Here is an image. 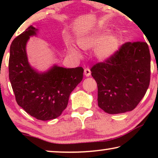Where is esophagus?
Segmentation results:
<instances>
[{
    "label": "esophagus",
    "instance_id": "obj_1",
    "mask_svg": "<svg viewBox=\"0 0 158 158\" xmlns=\"http://www.w3.org/2000/svg\"><path fill=\"white\" fill-rule=\"evenodd\" d=\"M90 70L89 68H85V70H84V75H85L86 77H89L90 75Z\"/></svg>",
    "mask_w": 158,
    "mask_h": 158
}]
</instances>
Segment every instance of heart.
<instances>
[{
  "instance_id": "1",
  "label": "heart",
  "mask_w": 158,
  "mask_h": 158,
  "mask_svg": "<svg viewBox=\"0 0 158 158\" xmlns=\"http://www.w3.org/2000/svg\"><path fill=\"white\" fill-rule=\"evenodd\" d=\"M77 44L83 49L98 45L96 49V55L101 61H106L115 54L119 47V40L115 35H110L105 38L104 34H95L89 37L78 39ZM68 49L77 57H81V54L75 47L69 45Z\"/></svg>"
}]
</instances>
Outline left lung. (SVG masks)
<instances>
[{"mask_svg": "<svg viewBox=\"0 0 158 158\" xmlns=\"http://www.w3.org/2000/svg\"><path fill=\"white\" fill-rule=\"evenodd\" d=\"M98 85V105L110 114L132 111L150 81V54L146 42H126L109 60L90 69Z\"/></svg>", "mask_w": 158, "mask_h": 158, "instance_id": "obj_1", "label": "left lung"}]
</instances>
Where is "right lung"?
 <instances>
[{
  "mask_svg": "<svg viewBox=\"0 0 158 158\" xmlns=\"http://www.w3.org/2000/svg\"><path fill=\"white\" fill-rule=\"evenodd\" d=\"M37 29L30 26L13 41L8 62L9 80L19 106L36 119L57 118L66 109L71 92L81 83L83 68L54 65L39 73L30 65L26 46Z\"/></svg>",
  "mask_w": 158,
  "mask_h": 158,
  "instance_id": "1",
  "label": "right lung"
}]
</instances>
